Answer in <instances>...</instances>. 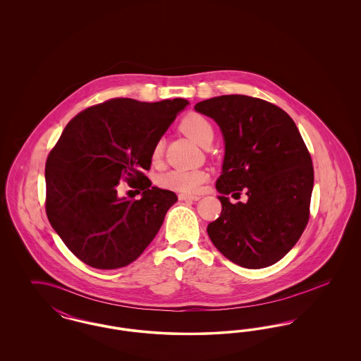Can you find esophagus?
<instances>
[{
  "label": "esophagus",
  "mask_w": 361,
  "mask_h": 361,
  "mask_svg": "<svg viewBox=\"0 0 361 361\" xmlns=\"http://www.w3.org/2000/svg\"><path fill=\"white\" fill-rule=\"evenodd\" d=\"M200 196H196V195H187V193H180L178 195V200L184 202V200H192V202H196L199 200Z\"/></svg>",
  "instance_id": "34e87169"
}]
</instances>
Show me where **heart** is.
I'll list each match as a JSON object with an SVG mask.
<instances>
[{
    "mask_svg": "<svg viewBox=\"0 0 361 361\" xmlns=\"http://www.w3.org/2000/svg\"><path fill=\"white\" fill-rule=\"evenodd\" d=\"M180 128L184 134H187L193 142L203 146L208 139H212V124L200 114H189L181 123ZM164 152V145L158 140L152 150V159L157 162L161 159ZM208 180V173L204 171H185V169H173L164 173L158 177V184L164 188L188 192L193 193L203 183Z\"/></svg>",
    "mask_w": 361,
    "mask_h": 361,
    "instance_id": "heart-1",
    "label": "heart"
}]
</instances>
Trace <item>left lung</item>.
I'll return each mask as SVG.
<instances>
[{
    "label": "left lung",
    "mask_w": 361,
    "mask_h": 361,
    "mask_svg": "<svg viewBox=\"0 0 361 361\" xmlns=\"http://www.w3.org/2000/svg\"><path fill=\"white\" fill-rule=\"evenodd\" d=\"M195 109L216 121L224 137L216 181L222 212L207 227L209 240L243 268L274 265L309 222L314 168L295 121L275 104L243 94L212 97ZM242 190L248 202L230 204L226 195Z\"/></svg>",
    "instance_id": "obj_1"
}]
</instances>
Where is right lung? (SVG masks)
<instances>
[{
  "instance_id": "1",
  "label": "right lung",
  "mask_w": 361,
  "mask_h": 361,
  "mask_svg": "<svg viewBox=\"0 0 361 361\" xmlns=\"http://www.w3.org/2000/svg\"><path fill=\"white\" fill-rule=\"evenodd\" d=\"M188 104L112 99L86 108L65 127L46 161V212L86 265L126 267L154 240L177 196L152 187L142 171L150 169L155 143ZM121 179L142 190L139 201L117 195Z\"/></svg>"
}]
</instances>
